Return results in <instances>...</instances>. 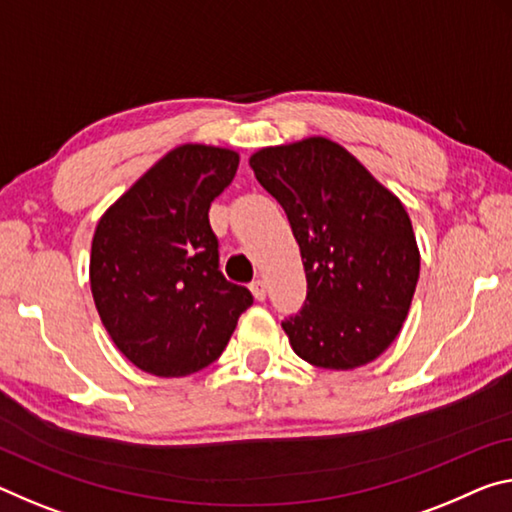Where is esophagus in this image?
Listing matches in <instances>:
<instances>
[{
	"instance_id": "1",
	"label": "esophagus",
	"mask_w": 512,
	"mask_h": 512,
	"mask_svg": "<svg viewBox=\"0 0 512 512\" xmlns=\"http://www.w3.org/2000/svg\"><path fill=\"white\" fill-rule=\"evenodd\" d=\"M250 291H253L255 300H264V298H266V285H264V280L250 282Z\"/></svg>"
}]
</instances>
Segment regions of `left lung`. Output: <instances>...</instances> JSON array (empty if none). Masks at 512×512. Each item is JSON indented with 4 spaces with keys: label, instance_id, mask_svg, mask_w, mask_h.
Masks as SVG:
<instances>
[{
    "label": "left lung",
    "instance_id": "obj_1",
    "mask_svg": "<svg viewBox=\"0 0 512 512\" xmlns=\"http://www.w3.org/2000/svg\"><path fill=\"white\" fill-rule=\"evenodd\" d=\"M280 202L303 257L307 296L282 321L298 358L355 369L394 342L419 280V248L401 200L351 152L321 136L250 157Z\"/></svg>",
    "mask_w": 512,
    "mask_h": 512
}]
</instances>
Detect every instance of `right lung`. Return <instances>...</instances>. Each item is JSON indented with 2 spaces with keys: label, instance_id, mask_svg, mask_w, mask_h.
<instances>
[{
  "label": "right lung",
  "instance_id": "1",
  "mask_svg": "<svg viewBox=\"0 0 512 512\" xmlns=\"http://www.w3.org/2000/svg\"><path fill=\"white\" fill-rule=\"evenodd\" d=\"M237 168V152L180 145L97 223V314L118 351L154 376L180 378L209 367L253 305V294L221 273L209 225V207Z\"/></svg>",
  "mask_w": 512,
  "mask_h": 512
}]
</instances>
